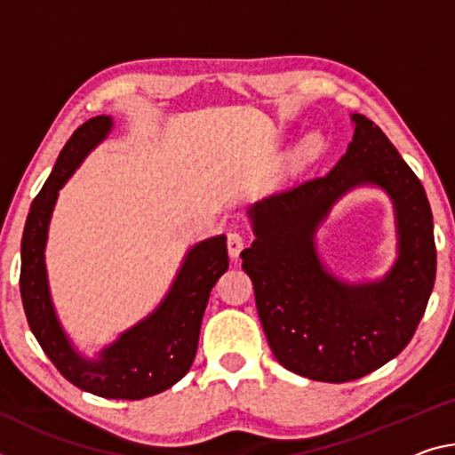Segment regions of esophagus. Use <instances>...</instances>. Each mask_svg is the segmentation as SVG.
I'll return each mask as SVG.
<instances>
[{
	"instance_id": "1",
	"label": "esophagus",
	"mask_w": 455,
	"mask_h": 455,
	"mask_svg": "<svg viewBox=\"0 0 455 455\" xmlns=\"http://www.w3.org/2000/svg\"><path fill=\"white\" fill-rule=\"evenodd\" d=\"M227 247H228V255L233 261H236L241 255V251L244 249V236L239 230H230L228 236H227Z\"/></svg>"
}]
</instances>
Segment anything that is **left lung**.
Wrapping results in <instances>:
<instances>
[{
    "instance_id": "8db88e82",
    "label": "left lung",
    "mask_w": 455,
    "mask_h": 455,
    "mask_svg": "<svg viewBox=\"0 0 455 455\" xmlns=\"http://www.w3.org/2000/svg\"><path fill=\"white\" fill-rule=\"evenodd\" d=\"M328 174L249 208L255 241L241 253L257 312L281 366L322 383H348L405 348L435 281L434 216L419 178L364 115ZM356 185H377L394 200L397 261L383 280L346 284L315 249L331 206Z\"/></svg>"
}]
</instances>
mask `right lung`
Instances as JSON below:
<instances>
[{"mask_svg":"<svg viewBox=\"0 0 455 455\" xmlns=\"http://www.w3.org/2000/svg\"><path fill=\"white\" fill-rule=\"evenodd\" d=\"M113 129L99 115L83 124L62 148L52 174L34 198L21 236L20 293L30 330L52 364L72 385L105 399H146L176 385L196 356L202 315L216 281L228 269L227 236L200 241L188 251L162 304L125 330L97 358H84L60 326L50 298L44 249L59 190Z\"/></svg>","mask_w":455,"mask_h":455,"instance_id":"right-lung-1","label":"right lung"}]
</instances>
